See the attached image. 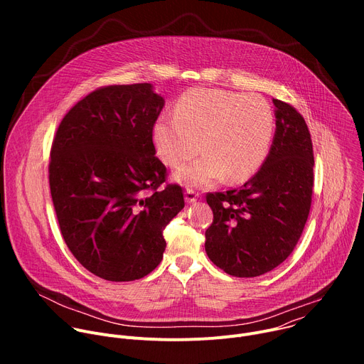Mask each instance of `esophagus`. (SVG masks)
<instances>
[{"instance_id":"1","label":"esophagus","mask_w":364,"mask_h":364,"mask_svg":"<svg viewBox=\"0 0 364 364\" xmlns=\"http://www.w3.org/2000/svg\"><path fill=\"white\" fill-rule=\"evenodd\" d=\"M184 198H186V201H187L188 204L196 203L197 198H198V193H196L193 188H187L186 193H184Z\"/></svg>"}]
</instances>
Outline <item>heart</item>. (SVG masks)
Returning a JSON list of instances; mask_svg holds the SVG:
<instances>
[{
    "label": "heart",
    "mask_w": 364,
    "mask_h": 364,
    "mask_svg": "<svg viewBox=\"0 0 364 364\" xmlns=\"http://www.w3.org/2000/svg\"><path fill=\"white\" fill-rule=\"evenodd\" d=\"M274 132L275 114L264 96L198 87L178 99L174 115L155 119L152 142L173 168L201 148L203 157L180 168L174 178L187 187H203L225 177L230 183L252 177L268 157Z\"/></svg>",
    "instance_id": "b5f03b06"
}]
</instances>
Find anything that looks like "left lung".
<instances>
[{"instance_id":"1","label":"left lung","mask_w":364,"mask_h":364,"mask_svg":"<svg viewBox=\"0 0 364 364\" xmlns=\"http://www.w3.org/2000/svg\"><path fill=\"white\" fill-rule=\"evenodd\" d=\"M272 102L277 129L262 167L240 188L205 196L213 210L205 253L232 277L253 278L281 265L309 215L314 184L311 135L294 107Z\"/></svg>"}]
</instances>
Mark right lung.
<instances>
[{"label": "right lung", "mask_w": 364, "mask_h": 364, "mask_svg": "<svg viewBox=\"0 0 364 364\" xmlns=\"http://www.w3.org/2000/svg\"><path fill=\"white\" fill-rule=\"evenodd\" d=\"M164 97L151 83L100 87L60 122L48 181L62 236L93 275L144 278L166 250L163 230L184 207L183 188L166 181L152 125Z\"/></svg>", "instance_id": "obj_1"}]
</instances>
